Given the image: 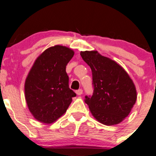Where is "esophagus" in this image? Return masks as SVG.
Wrapping results in <instances>:
<instances>
[{"mask_svg": "<svg viewBox=\"0 0 156 156\" xmlns=\"http://www.w3.org/2000/svg\"><path fill=\"white\" fill-rule=\"evenodd\" d=\"M76 93L77 94V95H80V94H83V90L81 89H78V90L76 91Z\"/></svg>", "mask_w": 156, "mask_h": 156, "instance_id": "esophagus-1", "label": "esophagus"}]
</instances>
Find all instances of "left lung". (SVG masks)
<instances>
[{"label": "left lung", "instance_id": "8db88e82", "mask_svg": "<svg viewBox=\"0 0 156 156\" xmlns=\"http://www.w3.org/2000/svg\"><path fill=\"white\" fill-rule=\"evenodd\" d=\"M80 55L92 69L94 88L92 96L85 97V103L102 124H119L136 101L133 80L119 64L98 51H81Z\"/></svg>", "mask_w": 156, "mask_h": 156}]
</instances>
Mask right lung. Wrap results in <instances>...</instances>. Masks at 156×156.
Segmentation results:
<instances>
[{
    "label": "right lung",
    "instance_id": "1",
    "mask_svg": "<svg viewBox=\"0 0 156 156\" xmlns=\"http://www.w3.org/2000/svg\"><path fill=\"white\" fill-rule=\"evenodd\" d=\"M74 51L55 45L45 50L35 61L25 82L28 109L37 120L53 123L67 112L76 94L69 87L66 66Z\"/></svg>",
    "mask_w": 156,
    "mask_h": 156
}]
</instances>
